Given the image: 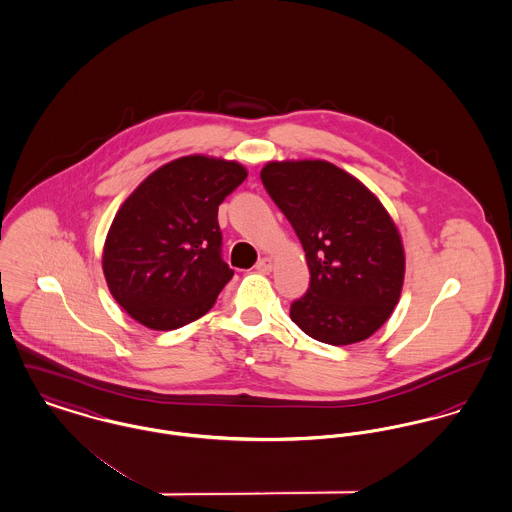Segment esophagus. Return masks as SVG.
<instances>
[{"instance_id": "obj_1", "label": "esophagus", "mask_w": 512, "mask_h": 512, "mask_svg": "<svg viewBox=\"0 0 512 512\" xmlns=\"http://www.w3.org/2000/svg\"><path fill=\"white\" fill-rule=\"evenodd\" d=\"M255 269H257L259 273H263V275L271 273V271H273V259H269V257L259 259V261H257V265H255Z\"/></svg>"}]
</instances>
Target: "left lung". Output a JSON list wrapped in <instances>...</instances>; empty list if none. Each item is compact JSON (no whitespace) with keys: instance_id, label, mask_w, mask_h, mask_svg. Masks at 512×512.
Instances as JSON below:
<instances>
[{"instance_id":"left-lung-1","label":"left lung","mask_w":512,"mask_h":512,"mask_svg":"<svg viewBox=\"0 0 512 512\" xmlns=\"http://www.w3.org/2000/svg\"><path fill=\"white\" fill-rule=\"evenodd\" d=\"M261 181L292 224L310 269L290 319L315 341L351 345L394 312L405 253L394 220L358 179L323 159L271 161Z\"/></svg>"}]
</instances>
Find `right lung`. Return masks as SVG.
<instances>
[{
	"mask_svg": "<svg viewBox=\"0 0 512 512\" xmlns=\"http://www.w3.org/2000/svg\"><path fill=\"white\" fill-rule=\"evenodd\" d=\"M245 177L237 161L187 156L161 165L122 202L103 273L126 314L171 331L214 306L234 276L222 259L218 206Z\"/></svg>",
	"mask_w": 512,
	"mask_h": 512,
	"instance_id": "right-lung-1",
	"label": "right lung"
}]
</instances>
